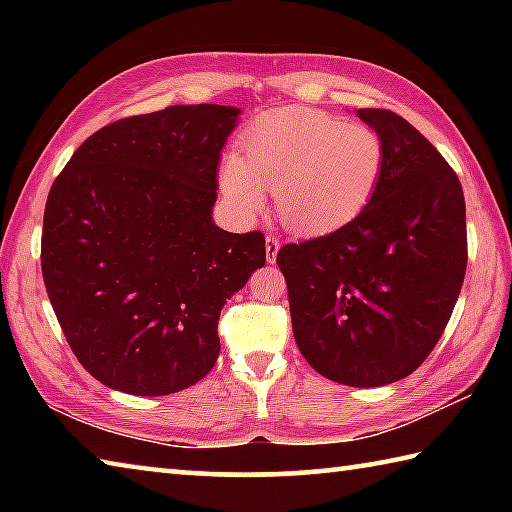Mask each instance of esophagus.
Here are the masks:
<instances>
[{"instance_id":"obj_1","label":"esophagus","mask_w":512,"mask_h":512,"mask_svg":"<svg viewBox=\"0 0 512 512\" xmlns=\"http://www.w3.org/2000/svg\"><path fill=\"white\" fill-rule=\"evenodd\" d=\"M277 250H280V239H277L275 235H266V259L271 264L275 262Z\"/></svg>"}]
</instances>
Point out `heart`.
<instances>
[{"mask_svg": "<svg viewBox=\"0 0 512 512\" xmlns=\"http://www.w3.org/2000/svg\"><path fill=\"white\" fill-rule=\"evenodd\" d=\"M244 149L246 158L232 153L221 167L225 198L253 216L264 205L262 185L273 189L280 219L305 235L341 228L366 210L386 160L375 128L311 108L259 117Z\"/></svg>", "mask_w": 512, "mask_h": 512, "instance_id": "obj_1", "label": "heart"}]
</instances>
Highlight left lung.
I'll use <instances>...</instances> for the list:
<instances>
[{
  "label": "left lung",
  "mask_w": 512,
  "mask_h": 512,
  "mask_svg": "<svg viewBox=\"0 0 512 512\" xmlns=\"http://www.w3.org/2000/svg\"><path fill=\"white\" fill-rule=\"evenodd\" d=\"M357 115L384 140L375 196L339 230L282 246L277 266L302 357L370 388L409 377L436 348L463 287L467 230L463 187L436 146L391 110Z\"/></svg>",
  "instance_id": "left-lung-1"
}]
</instances>
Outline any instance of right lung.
Listing matches in <instances>:
<instances>
[{
    "label": "right lung",
    "instance_id": "obj_1",
    "mask_svg": "<svg viewBox=\"0 0 512 512\" xmlns=\"http://www.w3.org/2000/svg\"><path fill=\"white\" fill-rule=\"evenodd\" d=\"M237 115L198 103L112 121L49 189L47 296L69 348L103 386L169 395L214 368L225 300L266 262L262 232L212 223Z\"/></svg>",
    "mask_w": 512,
    "mask_h": 512
}]
</instances>
